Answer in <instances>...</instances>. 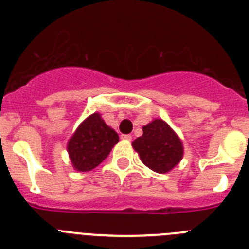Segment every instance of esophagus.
I'll return each instance as SVG.
<instances>
[{
  "mask_svg": "<svg viewBox=\"0 0 249 249\" xmlns=\"http://www.w3.org/2000/svg\"><path fill=\"white\" fill-rule=\"evenodd\" d=\"M121 138L124 141H132V136L131 135H122L121 136Z\"/></svg>",
  "mask_w": 249,
  "mask_h": 249,
  "instance_id": "esophagus-1",
  "label": "esophagus"
}]
</instances>
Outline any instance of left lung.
Listing matches in <instances>:
<instances>
[{
  "mask_svg": "<svg viewBox=\"0 0 249 249\" xmlns=\"http://www.w3.org/2000/svg\"><path fill=\"white\" fill-rule=\"evenodd\" d=\"M143 135L132 142L144 166L157 173L172 171L183 157L181 138L167 122L156 118L143 126Z\"/></svg>",
  "mask_w": 249,
  "mask_h": 249,
  "instance_id": "8db88e82",
  "label": "left lung"
}]
</instances>
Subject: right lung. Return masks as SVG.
I'll return each mask as SVG.
<instances>
[{"label": "right lung", "instance_id": "obj_1", "mask_svg": "<svg viewBox=\"0 0 249 249\" xmlns=\"http://www.w3.org/2000/svg\"><path fill=\"white\" fill-rule=\"evenodd\" d=\"M117 132L106 124L98 112L86 118L68 140L67 152L73 168L89 172L106 160L118 142Z\"/></svg>", "mask_w": 249, "mask_h": 249}]
</instances>
